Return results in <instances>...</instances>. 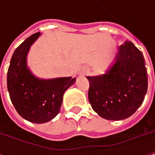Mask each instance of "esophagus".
<instances>
[{
	"instance_id": "obj_1",
	"label": "esophagus",
	"mask_w": 155,
	"mask_h": 155,
	"mask_svg": "<svg viewBox=\"0 0 155 155\" xmlns=\"http://www.w3.org/2000/svg\"><path fill=\"white\" fill-rule=\"evenodd\" d=\"M85 73H88V71H85Z\"/></svg>"
}]
</instances>
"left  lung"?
<instances>
[{
	"instance_id": "left-lung-1",
	"label": "left lung",
	"mask_w": 155,
	"mask_h": 155,
	"mask_svg": "<svg viewBox=\"0 0 155 155\" xmlns=\"http://www.w3.org/2000/svg\"><path fill=\"white\" fill-rule=\"evenodd\" d=\"M87 79L91 108L108 120H122L132 116L143 103L148 87L143 56L127 40L118 47L116 63L107 74Z\"/></svg>"
}]
</instances>
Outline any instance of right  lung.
Returning <instances> with one entry per match:
<instances>
[{
    "label": "right lung",
    "mask_w": 155,
    "mask_h": 155,
    "mask_svg": "<svg viewBox=\"0 0 155 155\" xmlns=\"http://www.w3.org/2000/svg\"><path fill=\"white\" fill-rule=\"evenodd\" d=\"M39 35H31L16 48L7 73L8 91L17 112L37 124L48 122L59 113L64 91L75 81L72 77L41 80L30 73L27 54Z\"/></svg>",
    "instance_id": "1"
}]
</instances>
